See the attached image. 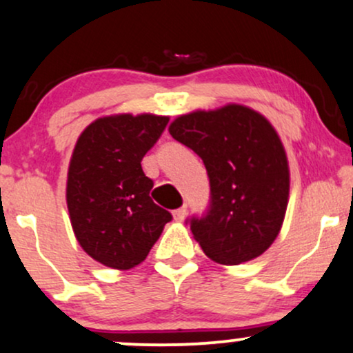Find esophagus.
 <instances>
[{
  "label": "esophagus",
  "mask_w": 353,
  "mask_h": 353,
  "mask_svg": "<svg viewBox=\"0 0 353 353\" xmlns=\"http://www.w3.org/2000/svg\"><path fill=\"white\" fill-rule=\"evenodd\" d=\"M185 214H188V209L185 208H179V209H176L172 212V217H174V221H177V222H182L185 219Z\"/></svg>",
  "instance_id": "obj_1"
}]
</instances>
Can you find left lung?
<instances>
[{
	"mask_svg": "<svg viewBox=\"0 0 353 353\" xmlns=\"http://www.w3.org/2000/svg\"><path fill=\"white\" fill-rule=\"evenodd\" d=\"M169 132L204 161L210 209L190 219L210 261L237 265L259 257L281 232L289 204L285 149L270 121L244 104L182 114Z\"/></svg>",
	"mask_w": 353,
	"mask_h": 353,
	"instance_id": "left-lung-1",
	"label": "left lung"
}]
</instances>
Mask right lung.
Segmentation results:
<instances>
[{
	"mask_svg": "<svg viewBox=\"0 0 353 353\" xmlns=\"http://www.w3.org/2000/svg\"><path fill=\"white\" fill-rule=\"evenodd\" d=\"M168 116L112 114L92 121L72 151L66 202L74 236L88 255L117 270L139 265L172 216L154 204V182L141 161Z\"/></svg>",
	"mask_w": 353,
	"mask_h": 353,
	"instance_id": "1",
	"label": "right lung"
}]
</instances>
